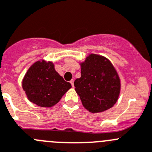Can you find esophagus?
<instances>
[{
  "mask_svg": "<svg viewBox=\"0 0 152 152\" xmlns=\"http://www.w3.org/2000/svg\"><path fill=\"white\" fill-rule=\"evenodd\" d=\"M69 83H71L72 86H73V83H74V80H73V79H71L70 81H69Z\"/></svg>",
  "mask_w": 152,
  "mask_h": 152,
  "instance_id": "obj_1",
  "label": "esophagus"
}]
</instances>
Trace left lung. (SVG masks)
<instances>
[{
  "label": "left lung",
  "instance_id": "1",
  "mask_svg": "<svg viewBox=\"0 0 152 152\" xmlns=\"http://www.w3.org/2000/svg\"><path fill=\"white\" fill-rule=\"evenodd\" d=\"M74 86L85 108L98 113L110 108L117 102L120 83L108 60L91 54L81 64V77L75 80Z\"/></svg>",
  "mask_w": 152,
  "mask_h": 152
}]
</instances>
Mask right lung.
I'll use <instances>...</instances> for the list:
<instances>
[{
  "instance_id": "obj_1",
  "label": "right lung",
  "mask_w": 152,
  "mask_h": 152,
  "mask_svg": "<svg viewBox=\"0 0 152 152\" xmlns=\"http://www.w3.org/2000/svg\"><path fill=\"white\" fill-rule=\"evenodd\" d=\"M23 88L28 100L40 107H51L71 88L54 69L51 62L37 61L27 71Z\"/></svg>"
}]
</instances>
